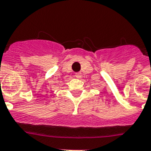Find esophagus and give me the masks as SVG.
<instances>
[{"mask_svg": "<svg viewBox=\"0 0 151 151\" xmlns=\"http://www.w3.org/2000/svg\"><path fill=\"white\" fill-rule=\"evenodd\" d=\"M75 77H77V78H78V79H81V77H82V74H81V73H76L75 74Z\"/></svg>", "mask_w": 151, "mask_h": 151, "instance_id": "1", "label": "esophagus"}]
</instances>
